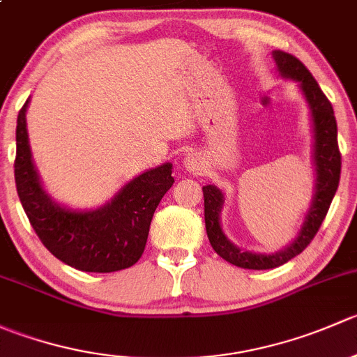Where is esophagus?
<instances>
[{
    "label": "esophagus",
    "mask_w": 357,
    "mask_h": 357,
    "mask_svg": "<svg viewBox=\"0 0 357 357\" xmlns=\"http://www.w3.org/2000/svg\"><path fill=\"white\" fill-rule=\"evenodd\" d=\"M183 165H185L188 171L199 172L202 171V158L197 155V153H188V155L183 158Z\"/></svg>",
    "instance_id": "34e87169"
}]
</instances>
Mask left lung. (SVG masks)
<instances>
[{
	"label": "left lung",
	"instance_id": "obj_1",
	"mask_svg": "<svg viewBox=\"0 0 357 357\" xmlns=\"http://www.w3.org/2000/svg\"><path fill=\"white\" fill-rule=\"evenodd\" d=\"M273 59H275L282 77L294 79L295 82H298V88L302 89V95L305 96V102L311 110L312 132H314V145H312L316 171L314 195H312L311 207L301 226V231L289 247L276 254H255V252L242 250L226 238L221 228V211L225 205V195L221 190L214 185H207L202 188L205 229H207L208 242L225 261L243 269L278 268L301 254L318 233L338 188V181H340L342 158L338 152L337 121H335L332 103L328 102L316 79L301 60L295 59L290 53L280 52V50L273 52Z\"/></svg>",
	"mask_w": 357,
	"mask_h": 357
}]
</instances>
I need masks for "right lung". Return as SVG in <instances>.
Returning a JSON list of instances; mask_svg holds the SVG:
<instances>
[{"label": "right lung", "mask_w": 357, "mask_h": 357, "mask_svg": "<svg viewBox=\"0 0 357 357\" xmlns=\"http://www.w3.org/2000/svg\"><path fill=\"white\" fill-rule=\"evenodd\" d=\"M29 100L17 117L15 185L36 235L56 259L79 271L114 273L131 268L145 250L158 202L174 183L172 164L136 176L95 211L56 204L45 192L29 146Z\"/></svg>", "instance_id": "1"}]
</instances>
